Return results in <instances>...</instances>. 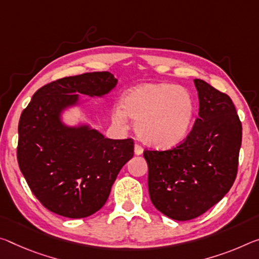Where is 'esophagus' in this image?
Masks as SVG:
<instances>
[{
	"label": "esophagus",
	"instance_id": "esophagus-1",
	"mask_svg": "<svg viewBox=\"0 0 259 259\" xmlns=\"http://www.w3.org/2000/svg\"><path fill=\"white\" fill-rule=\"evenodd\" d=\"M143 147L139 145V144H135V154H137V155H141V154H143Z\"/></svg>",
	"mask_w": 259,
	"mask_h": 259
}]
</instances>
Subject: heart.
<instances>
[{"instance_id": "b5f03b06", "label": "heart", "mask_w": 259, "mask_h": 259, "mask_svg": "<svg viewBox=\"0 0 259 259\" xmlns=\"http://www.w3.org/2000/svg\"><path fill=\"white\" fill-rule=\"evenodd\" d=\"M122 107L114 110V120L124 124L126 113L136 120L138 136L157 147H170L182 142L194 116L190 93L181 86L167 83L131 89L123 98Z\"/></svg>"}]
</instances>
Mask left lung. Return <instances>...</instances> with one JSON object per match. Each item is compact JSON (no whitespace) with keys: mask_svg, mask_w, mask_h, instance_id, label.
<instances>
[{"mask_svg":"<svg viewBox=\"0 0 259 259\" xmlns=\"http://www.w3.org/2000/svg\"><path fill=\"white\" fill-rule=\"evenodd\" d=\"M199 117L187 138L170 150H145L149 194L157 210L187 221L221 200L237 175L242 123L227 94L195 79Z\"/></svg>","mask_w":259,"mask_h":259,"instance_id":"8db88e82","label":"left lung"}]
</instances>
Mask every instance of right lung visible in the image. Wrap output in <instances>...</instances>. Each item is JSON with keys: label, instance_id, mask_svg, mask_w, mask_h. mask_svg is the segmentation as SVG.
Masks as SVG:
<instances>
[{"label": "right lung", "instance_id": "right-lung-1", "mask_svg": "<svg viewBox=\"0 0 259 259\" xmlns=\"http://www.w3.org/2000/svg\"><path fill=\"white\" fill-rule=\"evenodd\" d=\"M116 78L86 72L51 81L36 91L18 123L17 160L45 207L67 218L93 214L107 202L118 171L134 157V139L105 138L96 130L62 125L59 114L77 93L104 96Z\"/></svg>", "mask_w": 259, "mask_h": 259}]
</instances>
